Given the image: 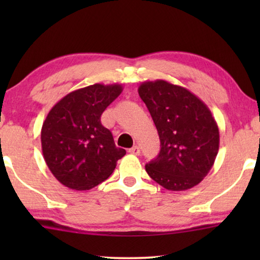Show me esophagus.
Listing matches in <instances>:
<instances>
[{"label":"esophagus","instance_id":"34e87169","mask_svg":"<svg viewBox=\"0 0 260 260\" xmlns=\"http://www.w3.org/2000/svg\"><path fill=\"white\" fill-rule=\"evenodd\" d=\"M129 152H130V154H133V155H140L141 154L140 147H138V145H134L133 148L129 149Z\"/></svg>","mask_w":260,"mask_h":260}]
</instances>
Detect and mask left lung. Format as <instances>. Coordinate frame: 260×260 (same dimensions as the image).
Masks as SVG:
<instances>
[{"mask_svg": "<svg viewBox=\"0 0 260 260\" xmlns=\"http://www.w3.org/2000/svg\"><path fill=\"white\" fill-rule=\"evenodd\" d=\"M138 94L157 129L161 150L145 166L148 175L168 190L197 186L219 151V127L208 106L189 90L169 81H144Z\"/></svg>", "mask_w": 260, "mask_h": 260, "instance_id": "left-lung-1", "label": "left lung"}]
</instances>
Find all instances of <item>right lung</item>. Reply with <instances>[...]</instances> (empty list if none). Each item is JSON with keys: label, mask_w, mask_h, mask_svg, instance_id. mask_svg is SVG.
Instances as JSON below:
<instances>
[{"label": "right lung", "mask_w": 260, "mask_h": 260, "mask_svg": "<svg viewBox=\"0 0 260 260\" xmlns=\"http://www.w3.org/2000/svg\"><path fill=\"white\" fill-rule=\"evenodd\" d=\"M120 84H93L70 92L51 109L41 129L46 165L73 190H88L111 175L125 150L102 125L105 109L122 93Z\"/></svg>", "instance_id": "obj_1"}]
</instances>
